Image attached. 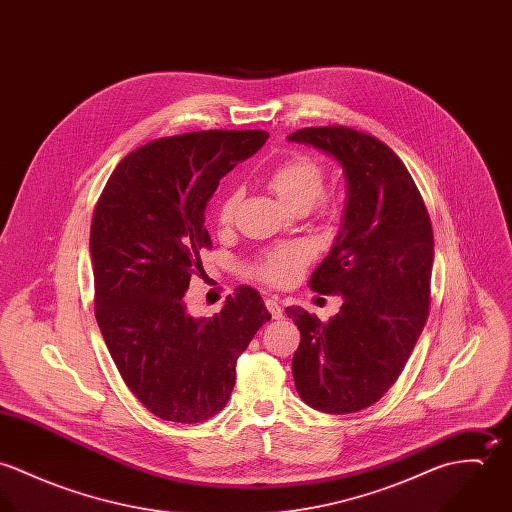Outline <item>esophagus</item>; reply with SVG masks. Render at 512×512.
Masks as SVG:
<instances>
[{
  "mask_svg": "<svg viewBox=\"0 0 512 512\" xmlns=\"http://www.w3.org/2000/svg\"><path fill=\"white\" fill-rule=\"evenodd\" d=\"M266 307H268V311H270V315L274 319H282L284 317V309H282V305L276 299H266Z\"/></svg>",
  "mask_w": 512,
  "mask_h": 512,
  "instance_id": "34e87169",
  "label": "esophagus"
}]
</instances>
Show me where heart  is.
<instances>
[{"label": "heart", "mask_w": 512, "mask_h": 512, "mask_svg": "<svg viewBox=\"0 0 512 512\" xmlns=\"http://www.w3.org/2000/svg\"><path fill=\"white\" fill-rule=\"evenodd\" d=\"M325 169L321 163L297 155L292 159L282 161L270 175L268 187L276 193V197L293 211L309 209L323 191ZM240 203V191L230 189L220 199L217 209V220L220 224H228L234 219ZM311 258V248L305 242L284 244L268 254L256 264V274L270 284H288L295 274L303 268V264Z\"/></svg>", "instance_id": "1"}]
</instances>
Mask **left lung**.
<instances>
[{"label":"left lung","mask_w":512,"mask_h":512,"mask_svg":"<svg viewBox=\"0 0 512 512\" xmlns=\"http://www.w3.org/2000/svg\"><path fill=\"white\" fill-rule=\"evenodd\" d=\"M290 142L333 157L347 199L331 252L309 280L343 297L327 323L288 307L301 333L292 361L299 398L327 414L372 406L396 382L430 311L434 232L422 195L400 157L343 126L303 128Z\"/></svg>","instance_id":"8db88e82"}]
</instances>
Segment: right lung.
I'll use <instances>...</instances> for the list:
<instances>
[{"mask_svg": "<svg viewBox=\"0 0 512 512\" xmlns=\"http://www.w3.org/2000/svg\"><path fill=\"white\" fill-rule=\"evenodd\" d=\"M262 130H209L161 138L110 175L94 209V309L126 386L161 420L197 424L226 406L236 359L270 313L250 286L211 319L185 305L211 248L205 209L219 181L266 144Z\"/></svg>", "mask_w": 512, "mask_h": 512, "instance_id": "right-lung-1", "label": "right lung"}]
</instances>
